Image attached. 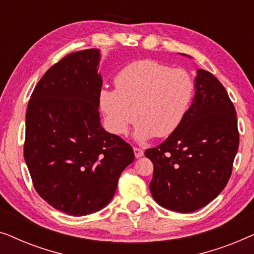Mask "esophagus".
Returning <instances> with one entry per match:
<instances>
[{"label": "esophagus", "instance_id": "esophagus-1", "mask_svg": "<svg viewBox=\"0 0 254 254\" xmlns=\"http://www.w3.org/2000/svg\"><path fill=\"white\" fill-rule=\"evenodd\" d=\"M133 150H134V154H135V157L136 158H141L142 156H143V154H144V151L142 150L141 148H137V147H134L133 148Z\"/></svg>", "mask_w": 254, "mask_h": 254}]
</instances>
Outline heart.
Returning a JSON list of instances; mask_svg holds the SVG:
<instances>
[{
	"instance_id": "heart-1",
	"label": "heart",
	"mask_w": 254,
	"mask_h": 254,
	"mask_svg": "<svg viewBox=\"0 0 254 254\" xmlns=\"http://www.w3.org/2000/svg\"><path fill=\"white\" fill-rule=\"evenodd\" d=\"M116 90L102 89L99 107L113 134H126L130 125L137 142L168 137L180 127L193 102L195 83L184 69L155 60L134 61L114 77Z\"/></svg>"
}]
</instances>
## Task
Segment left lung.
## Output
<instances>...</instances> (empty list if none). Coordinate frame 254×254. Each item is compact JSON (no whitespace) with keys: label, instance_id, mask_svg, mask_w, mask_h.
I'll return each instance as SVG.
<instances>
[{"label":"left lung","instance_id":"8db88e82","mask_svg":"<svg viewBox=\"0 0 254 254\" xmlns=\"http://www.w3.org/2000/svg\"><path fill=\"white\" fill-rule=\"evenodd\" d=\"M238 145L237 114L227 90L211 72L197 69L185 120L162 144L144 152L154 164L152 197L178 213L204 207L230 179Z\"/></svg>","mask_w":254,"mask_h":254}]
</instances>
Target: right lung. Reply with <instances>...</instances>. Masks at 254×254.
Returning a JSON list of instances; mask_svg holds the SVG:
<instances>
[{"mask_svg":"<svg viewBox=\"0 0 254 254\" xmlns=\"http://www.w3.org/2000/svg\"><path fill=\"white\" fill-rule=\"evenodd\" d=\"M99 60L97 48L68 54L45 72L26 110L24 158L34 189L74 216L105 207L134 161L133 148L100 124Z\"/></svg>","mask_w":254,"mask_h":254,"instance_id":"obj_1","label":"right lung"}]
</instances>
